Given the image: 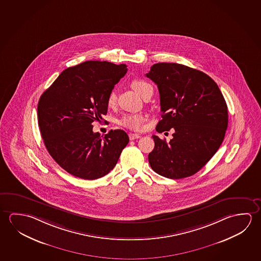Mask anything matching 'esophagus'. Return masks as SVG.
I'll use <instances>...</instances> for the list:
<instances>
[{"mask_svg":"<svg viewBox=\"0 0 261 261\" xmlns=\"http://www.w3.org/2000/svg\"><path fill=\"white\" fill-rule=\"evenodd\" d=\"M140 137H141V136L137 135V134H129V139L130 140H135V139L140 138Z\"/></svg>","mask_w":261,"mask_h":261,"instance_id":"1","label":"esophagus"}]
</instances>
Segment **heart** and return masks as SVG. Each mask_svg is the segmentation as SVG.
I'll return each instance as SVG.
<instances>
[{
    "instance_id": "heart-1",
    "label": "heart",
    "mask_w": 261,
    "mask_h": 261,
    "mask_svg": "<svg viewBox=\"0 0 261 261\" xmlns=\"http://www.w3.org/2000/svg\"><path fill=\"white\" fill-rule=\"evenodd\" d=\"M149 86L148 83H146L144 80H140V79H136L131 82V87L134 91H136L137 94H140L141 96L145 93V89ZM116 103V92L112 91L107 97V106L109 107H114ZM146 119H147V116L143 114H127V115H124L119 120V124L126 128L134 130V131H140L144 127V123Z\"/></svg>"
}]
</instances>
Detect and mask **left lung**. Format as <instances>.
Segmentation results:
<instances>
[{
	"label": "left lung",
	"mask_w": 261,
	"mask_h": 261,
	"mask_svg": "<svg viewBox=\"0 0 261 261\" xmlns=\"http://www.w3.org/2000/svg\"><path fill=\"white\" fill-rule=\"evenodd\" d=\"M145 76L156 84L162 119L156 131L172 129L169 143L153 136L150 167L171 179L199 171L218 151L227 128V107L211 77L183 64L158 63Z\"/></svg>",
	"instance_id": "1"
}]
</instances>
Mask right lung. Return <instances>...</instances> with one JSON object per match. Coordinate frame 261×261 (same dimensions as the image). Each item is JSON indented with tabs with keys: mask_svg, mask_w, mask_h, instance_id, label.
<instances>
[{
	"mask_svg": "<svg viewBox=\"0 0 261 261\" xmlns=\"http://www.w3.org/2000/svg\"><path fill=\"white\" fill-rule=\"evenodd\" d=\"M127 72L124 64L86 61L65 69L39 99L40 132L48 153L69 174L94 180L116 167L128 144L123 130L93 132L107 113V97Z\"/></svg>",
	"mask_w": 261,
	"mask_h": 261,
	"instance_id": "add662e5",
	"label": "right lung"
}]
</instances>
